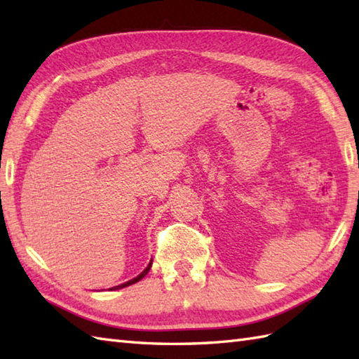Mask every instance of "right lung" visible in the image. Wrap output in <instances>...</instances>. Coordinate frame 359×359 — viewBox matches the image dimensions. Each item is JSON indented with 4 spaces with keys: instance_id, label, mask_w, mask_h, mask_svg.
I'll list each match as a JSON object with an SVG mask.
<instances>
[{
    "instance_id": "add662e5",
    "label": "right lung",
    "mask_w": 359,
    "mask_h": 359,
    "mask_svg": "<svg viewBox=\"0 0 359 359\" xmlns=\"http://www.w3.org/2000/svg\"><path fill=\"white\" fill-rule=\"evenodd\" d=\"M151 264H152V262H149V265L147 266V269H144V270H143V271H142L137 278H134V279H131V280H128V282H125V284H121V285L114 287V288H111V290H118V288H123V287H128V285H133V284H135V282H139L140 279H143V278L147 276V274H148V271H149V269H151Z\"/></svg>"
}]
</instances>
